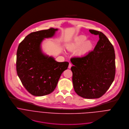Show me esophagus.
<instances>
[{
  "label": "esophagus",
  "mask_w": 129,
  "mask_h": 129,
  "mask_svg": "<svg viewBox=\"0 0 129 129\" xmlns=\"http://www.w3.org/2000/svg\"><path fill=\"white\" fill-rule=\"evenodd\" d=\"M71 66H72L71 64V63H69V65H68V68L70 69V68H71Z\"/></svg>",
  "instance_id": "obj_1"
}]
</instances>
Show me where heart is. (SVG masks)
Returning <instances> with one entry per match:
<instances>
[{"label":"heart","mask_w":129,"mask_h":129,"mask_svg":"<svg viewBox=\"0 0 129 129\" xmlns=\"http://www.w3.org/2000/svg\"><path fill=\"white\" fill-rule=\"evenodd\" d=\"M83 35L78 36L72 41L66 44V48L69 51H75L77 56L83 57L86 55L92 48V43Z\"/></svg>","instance_id":"obj_1"}]
</instances>
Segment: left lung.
<instances>
[{"label":"left lung","mask_w":129,"mask_h":129,"mask_svg":"<svg viewBox=\"0 0 129 129\" xmlns=\"http://www.w3.org/2000/svg\"><path fill=\"white\" fill-rule=\"evenodd\" d=\"M99 36V41L93 51L81 58L70 59L72 83L79 96L89 99L103 95L112 84L115 75L114 49L102 32L90 29Z\"/></svg>","instance_id":"left-lung-1"}]
</instances>
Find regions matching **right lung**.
Returning <instances> with one entry per match:
<instances>
[{
    "mask_svg": "<svg viewBox=\"0 0 129 129\" xmlns=\"http://www.w3.org/2000/svg\"><path fill=\"white\" fill-rule=\"evenodd\" d=\"M58 28L33 32L19 44L17 51L16 70L22 85L36 96L51 93L56 88L67 62H58L42 50V43L54 36Z\"/></svg>",
    "mask_w": 129,
    "mask_h": 129,
    "instance_id": "obj_1",
    "label": "right lung"
}]
</instances>
